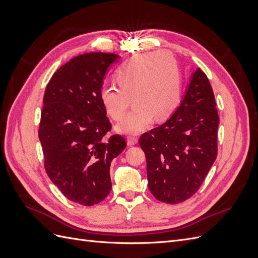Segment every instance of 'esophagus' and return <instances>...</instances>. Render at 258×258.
Segmentation results:
<instances>
[{"label":"esophagus","mask_w":258,"mask_h":258,"mask_svg":"<svg viewBox=\"0 0 258 258\" xmlns=\"http://www.w3.org/2000/svg\"><path fill=\"white\" fill-rule=\"evenodd\" d=\"M138 143V139L136 137H128L127 138V144L129 146H132V145H136Z\"/></svg>","instance_id":"obj_1"}]
</instances>
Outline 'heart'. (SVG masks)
Segmentation results:
<instances>
[{"label":"heart","instance_id":"1","mask_svg":"<svg viewBox=\"0 0 258 258\" xmlns=\"http://www.w3.org/2000/svg\"><path fill=\"white\" fill-rule=\"evenodd\" d=\"M116 79L118 85L101 87L100 99L114 120L122 118L132 99L134 110L116 126L122 134L137 135L150 126L153 118L167 119L181 100V72L175 59L168 53L153 52L132 58L117 71Z\"/></svg>","mask_w":258,"mask_h":258}]
</instances>
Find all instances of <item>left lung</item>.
I'll return each mask as SVG.
<instances>
[{"label":"left lung","mask_w":258,"mask_h":258,"mask_svg":"<svg viewBox=\"0 0 258 258\" xmlns=\"http://www.w3.org/2000/svg\"><path fill=\"white\" fill-rule=\"evenodd\" d=\"M218 123L212 87L198 69L172 116L139 140L156 199L175 205L196 194L216 159Z\"/></svg>","instance_id":"obj_1"}]
</instances>
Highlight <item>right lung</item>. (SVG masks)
Returning a JSON list of instances; mask_svg holds the SVG:
<instances>
[{
    "mask_svg": "<svg viewBox=\"0 0 258 258\" xmlns=\"http://www.w3.org/2000/svg\"><path fill=\"white\" fill-rule=\"evenodd\" d=\"M119 56L80 54L60 67L46 86L38 138L46 173L63 196L90 207L112 189L110 166L126 147L112 124L100 90L107 69Z\"/></svg>",
    "mask_w": 258,
    "mask_h": 258,
    "instance_id": "right-lung-1",
    "label": "right lung"
}]
</instances>
